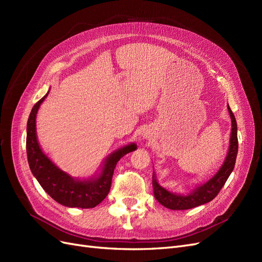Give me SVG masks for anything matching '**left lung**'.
Listing matches in <instances>:
<instances>
[{"instance_id":"1","label":"left lung","mask_w":262,"mask_h":262,"mask_svg":"<svg viewBox=\"0 0 262 262\" xmlns=\"http://www.w3.org/2000/svg\"><path fill=\"white\" fill-rule=\"evenodd\" d=\"M227 110L232 120V132L231 139H229L228 152L223 165L221 166L219 171L212 178H210L207 182H203V184L195 185L191 191L187 194H184L178 192H171L169 190L162 187L158 184L155 171H153L152 182L154 196L165 208L170 210H189L199 207V205L212 201L219 194L222 187L225 185L226 180L228 179L229 175H231L235 167L237 152H238L236 119L228 105Z\"/></svg>"}]
</instances>
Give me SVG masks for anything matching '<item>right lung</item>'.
I'll return each mask as SVG.
<instances>
[{"label":"right lung","mask_w":262,"mask_h":262,"mask_svg":"<svg viewBox=\"0 0 262 262\" xmlns=\"http://www.w3.org/2000/svg\"><path fill=\"white\" fill-rule=\"evenodd\" d=\"M49 92L50 90L31 109L27 121L26 150L30 170L54 201L68 208H95L109 193L117 163L124 155L136 150L138 146L136 143H130L117 148L105 158L99 171L89 178L78 179L70 176L43 153L37 139V113Z\"/></svg>","instance_id":"add662e5"}]
</instances>
